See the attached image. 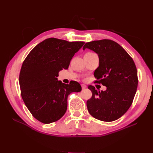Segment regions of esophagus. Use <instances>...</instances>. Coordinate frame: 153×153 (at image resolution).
<instances>
[{
	"label": "esophagus",
	"instance_id": "obj_1",
	"mask_svg": "<svg viewBox=\"0 0 153 153\" xmlns=\"http://www.w3.org/2000/svg\"><path fill=\"white\" fill-rule=\"evenodd\" d=\"M81 86H82V89H86V88H87V86L85 84H81Z\"/></svg>",
	"mask_w": 153,
	"mask_h": 153
}]
</instances>
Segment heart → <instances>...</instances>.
Masks as SVG:
<instances>
[{"mask_svg": "<svg viewBox=\"0 0 153 153\" xmlns=\"http://www.w3.org/2000/svg\"><path fill=\"white\" fill-rule=\"evenodd\" d=\"M89 53H91V52H89Z\"/></svg>", "mask_w": 153, "mask_h": 153, "instance_id": "b5f03b06", "label": "heart"}]
</instances>
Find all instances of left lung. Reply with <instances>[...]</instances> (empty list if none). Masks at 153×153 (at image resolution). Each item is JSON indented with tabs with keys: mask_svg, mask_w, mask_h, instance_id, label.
I'll return each mask as SVG.
<instances>
[{
	"mask_svg": "<svg viewBox=\"0 0 153 153\" xmlns=\"http://www.w3.org/2000/svg\"><path fill=\"white\" fill-rule=\"evenodd\" d=\"M85 48L98 55L95 82L106 87V91H100L89 85L92 95L87 101L88 111L100 121H115L127 112L135 97L138 85L135 62L121 45L110 39L86 43L83 50Z\"/></svg>",
	"mask_w": 153,
	"mask_h": 153,
	"instance_id": "8db88e82",
	"label": "left lung"
}]
</instances>
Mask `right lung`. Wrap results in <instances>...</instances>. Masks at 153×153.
<instances>
[{
    "label": "right lung",
    "instance_id": "right-lung-1",
    "mask_svg": "<svg viewBox=\"0 0 153 153\" xmlns=\"http://www.w3.org/2000/svg\"><path fill=\"white\" fill-rule=\"evenodd\" d=\"M84 43L48 38L37 45L23 62L19 76L22 98L39 121L50 124L58 121L66 112L68 96L82 91L77 82L65 84L57 77L60 71L68 69Z\"/></svg>",
    "mask_w": 153,
    "mask_h": 153
}]
</instances>
